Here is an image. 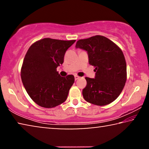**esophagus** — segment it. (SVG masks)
I'll list each match as a JSON object with an SVG mask.
<instances>
[{"mask_svg": "<svg viewBox=\"0 0 149 149\" xmlns=\"http://www.w3.org/2000/svg\"><path fill=\"white\" fill-rule=\"evenodd\" d=\"M80 78V77L79 76H78V75H75V80H77V79H79Z\"/></svg>", "mask_w": 149, "mask_h": 149, "instance_id": "1", "label": "esophagus"}]
</instances>
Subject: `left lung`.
I'll return each instance as SVG.
<instances>
[{
  "mask_svg": "<svg viewBox=\"0 0 149 149\" xmlns=\"http://www.w3.org/2000/svg\"><path fill=\"white\" fill-rule=\"evenodd\" d=\"M76 48L86 50L89 63L95 68V78L86 77L83 96L97 106L110 104L122 93L127 79L126 62L120 48L102 35L78 40Z\"/></svg>",
  "mask_w": 149,
  "mask_h": 149,
  "instance_id": "8db88e82",
  "label": "left lung"
}]
</instances>
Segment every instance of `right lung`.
<instances>
[{
    "label": "right lung",
    "mask_w": 149,
    "mask_h": 149,
    "mask_svg": "<svg viewBox=\"0 0 149 149\" xmlns=\"http://www.w3.org/2000/svg\"><path fill=\"white\" fill-rule=\"evenodd\" d=\"M75 41L44 38L27 50L21 68L22 81L30 98L40 107L54 108L66 100L74 76L61 77L56 68Z\"/></svg>",
    "instance_id": "1"
}]
</instances>
